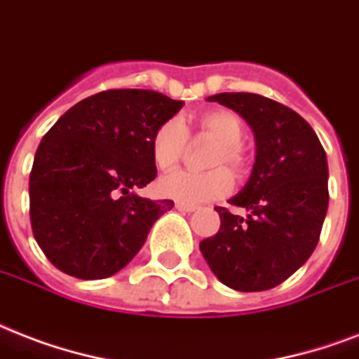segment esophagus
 <instances>
[{"mask_svg": "<svg viewBox=\"0 0 359 359\" xmlns=\"http://www.w3.org/2000/svg\"><path fill=\"white\" fill-rule=\"evenodd\" d=\"M176 208L180 211H187V213H191V211L196 210V205L193 204H183V202H176Z\"/></svg>", "mask_w": 359, "mask_h": 359, "instance_id": "obj_1", "label": "esophagus"}]
</instances>
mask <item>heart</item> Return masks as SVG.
I'll use <instances>...</instances> for the list:
<instances>
[{
  "instance_id": "obj_1",
  "label": "heart",
  "mask_w": 359,
  "mask_h": 359,
  "mask_svg": "<svg viewBox=\"0 0 359 359\" xmlns=\"http://www.w3.org/2000/svg\"><path fill=\"white\" fill-rule=\"evenodd\" d=\"M198 127L205 136L217 144L211 148L208 165H226L236 172H243L247 166L245 151L241 148L243 123L230 110H210L198 118ZM187 146V133L182 121L168 119L157 127L151 136V159L159 170H170L180 163ZM234 185L232 174L223 166L208 172L176 170L166 174L157 182L159 193L166 198L177 200L183 204H200L210 200L221 198L230 193Z\"/></svg>"
}]
</instances>
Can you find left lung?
Here are the masks:
<instances>
[{
	"label": "left lung",
	"mask_w": 359,
	"mask_h": 359,
	"mask_svg": "<svg viewBox=\"0 0 359 359\" xmlns=\"http://www.w3.org/2000/svg\"><path fill=\"white\" fill-rule=\"evenodd\" d=\"M208 101L232 108L255 133L257 159L245 187L217 205L221 229L200 241L205 262L223 285L262 292L307 262L327 211V161L318 136L292 108L257 93H217Z\"/></svg>",
	"instance_id": "1"
}]
</instances>
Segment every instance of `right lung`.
<instances>
[{"instance_id": "right-lung-1", "label": "right lung", "mask_w": 359, "mask_h": 359, "mask_svg": "<svg viewBox=\"0 0 359 359\" xmlns=\"http://www.w3.org/2000/svg\"><path fill=\"white\" fill-rule=\"evenodd\" d=\"M182 107L159 91H101L43 136L29 174V219L55 268L104 279L136 257L155 221L174 208L135 191L157 176L151 136Z\"/></svg>"}]
</instances>
